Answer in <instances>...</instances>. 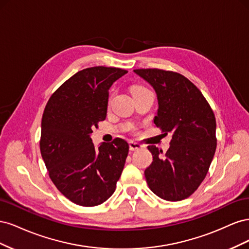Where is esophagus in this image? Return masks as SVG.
<instances>
[{
	"label": "esophagus",
	"instance_id": "1",
	"mask_svg": "<svg viewBox=\"0 0 249 249\" xmlns=\"http://www.w3.org/2000/svg\"><path fill=\"white\" fill-rule=\"evenodd\" d=\"M129 145H130V149L131 150H136V149H139L142 147V145L140 144V143H137L135 141H130L129 142Z\"/></svg>",
	"mask_w": 249,
	"mask_h": 249
}]
</instances>
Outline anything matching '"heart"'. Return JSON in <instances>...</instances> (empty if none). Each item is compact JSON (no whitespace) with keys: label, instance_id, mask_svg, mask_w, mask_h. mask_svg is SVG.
<instances>
[{"label":"heart","instance_id":"heart-1","mask_svg":"<svg viewBox=\"0 0 249 249\" xmlns=\"http://www.w3.org/2000/svg\"><path fill=\"white\" fill-rule=\"evenodd\" d=\"M141 91H147V89L143 86H139V85H135L131 88V92L133 93H136V92H141Z\"/></svg>","mask_w":249,"mask_h":249}]
</instances>
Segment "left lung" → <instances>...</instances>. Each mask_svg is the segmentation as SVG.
Listing matches in <instances>:
<instances>
[{
	"mask_svg": "<svg viewBox=\"0 0 249 249\" xmlns=\"http://www.w3.org/2000/svg\"><path fill=\"white\" fill-rule=\"evenodd\" d=\"M157 94L154 123L171 133L163 153L147 146L153 162L144 175L149 189L168 201L189 197L206 178L216 150V119L200 90L182 74L158 69L135 70Z\"/></svg>",
	"mask_w": 249,
	"mask_h": 249,
	"instance_id": "8db88e82",
	"label": "left lung"
}]
</instances>
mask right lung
Here are the masks:
<instances>
[{"instance_id": "right-lung-1", "label": "right lung", "mask_w": 249, "mask_h": 249, "mask_svg": "<svg viewBox=\"0 0 249 249\" xmlns=\"http://www.w3.org/2000/svg\"><path fill=\"white\" fill-rule=\"evenodd\" d=\"M127 71L95 66L53 93L41 120L40 153L52 182L71 201L94 207L114 193L129 144L116 138L95 147L90 135L107 116L109 89Z\"/></svg>"}]
</instances>
